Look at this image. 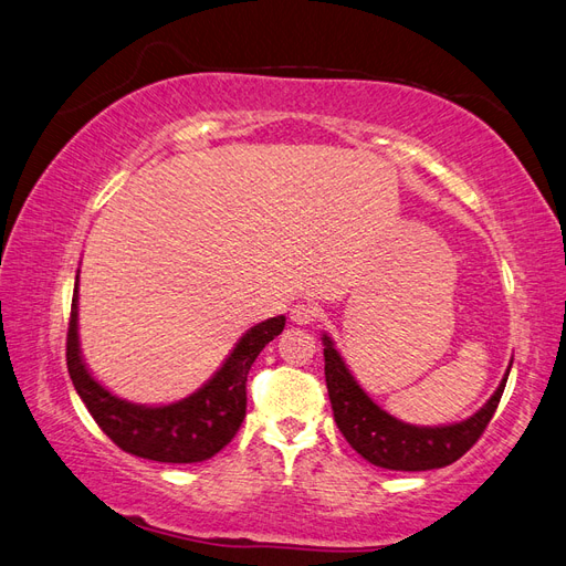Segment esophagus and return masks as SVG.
Instances as JSON below:
<instances>
[{"label":"esophagus","instance_id":"esophagus-1","mask_svg":"<svg viewBox=\"0 0 566 566\" xmlns=\"http://www.w3.org/2000/svg\"><path fill=\"white\" fill-rule=\"evenodd\" d=\"M289 317H292L294 325H311V322H315L317 317V311L311 303H296L292 313H289Z\"/></svg>","mask_w":566,"mask_h":566}]
</instances>
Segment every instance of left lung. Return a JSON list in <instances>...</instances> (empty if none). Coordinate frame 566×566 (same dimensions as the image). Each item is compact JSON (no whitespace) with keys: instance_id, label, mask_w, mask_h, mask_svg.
Returning a JSON list of instances; mask_svg holds the SVG:
<instances>
[{"instance_id":"left-lung-1","label":"left lung","mask_w":566,"mask_h":566,"mask_svg":"<svg viewBox=\"0 0 566 566\" xmlns=\"http://www.w3.org/2000/svg\"><path fill=\"white\" fill-rule=\"evenodd\" d=\"M322 344H325L327 391L338 431L346 436L355 453H360L367 462L396 472L439 470V467L460 460L489 427L510 375L507 369L486 406L464 422L448 427H415L381 410L360 389L327 334L322 336Z\"/></svg>"}]
</instances>
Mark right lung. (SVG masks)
<instances>
[{"mask_svg": "<svg viewBox=\"0 0 566 566\" xmlns=\"http://www.w3.org/2000/svg\"><path fill=\"white\" fill-rule=\"evenodd\" d=\"M284 315L251 327L230 353V358L197 394L170 406H135L106 391L80 355L77 342V277L71 305L66 363L77 396L94 422L120 450L144 460L189 464L203 462L228 446L247 417L249 369L274 336L284 329Z\"/></svg>", "mask_w": 566, "mask_h": 566, "instance_id": "right-lung-1", "label": "right lung"}]
</instances>
